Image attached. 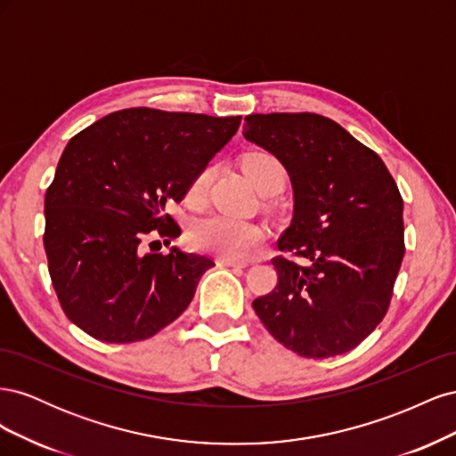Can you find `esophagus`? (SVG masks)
Listing matches in <instances>:
<instances>
[{
    "label": "esophagus",
    "instance_id": "obj_1",
    "mask_svg": "<svg viewBox=\"0 0 456 456\" xmlns=\"http://www.w3.org/2000/svg\"><path fill=\"white\" fill-rule=\"evenodd\" d=\"M218 266H238V268H245L247 262L245 260H236V258H218Z\"/></svg>",
    "mask_w": 456,
    "mask_h": 456
}]
</instances>
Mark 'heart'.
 <instances>
[{"mask_svg": "<svg viewBox=\"0 0 456 456\" xmlns=\"http://www.w3.org/2000/svg\"><path fill=\"white\" fill-rule=\"evenodd\" d=\"M245 175L262 196L285 184L283 163L268 151H251L241 161ZM215 175L213 165L203 167L188 188V198L200 203L209 191ZM266 238V228L253 220H238L226 215H209L196 220L188 230V241L198 251L224 258H243Z\"/></svg>", "mask_w": 456, "mask_h": 456, "instance_id": "obj_1", "label": "heart"}]
</instances>
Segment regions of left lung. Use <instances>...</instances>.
<instances>
[{
	"label": "left lung",
	"mask_w": 456,
	"mask_h": 456,
	"mask_svg": "<svg viewBox=\"0 0 456 456\" xmlns=\"http://www.w3.org/2000/svg\"><path fill=\"white\" fill-rule=\"evenodd\" d=\"M243 136L291 176L293 220L272 258L278 285L253 300L268 333L302 357L354 350L388 312L405 255L403 200L384 161L337 121L251 114Z\"/></svg>",
	"instance_id": "8db88e82"
}]
</instances>
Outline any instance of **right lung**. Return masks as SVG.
Returning a JSON list of instances; mask_svg holds the SVG:
<instances>
[{
  "label": "right lung",
  "mask_w": 456,
  "mask_h": 456,
  "mask_svg": "<svg viewBox=\"0 0 456 456\" xmlns=\"http://www.w3.org/2000/svg\"><path fill=\"white\" fill-rule=\"evenodd\" d=\"M241 116L127 108L72 136L45 194L44 245L68 320L96 340L154 337L194 298L207 256L146 253L181 236L165 207L183 201Z\"/></svg>",
  "instance_id": "add662e5"
}]
</instances>
